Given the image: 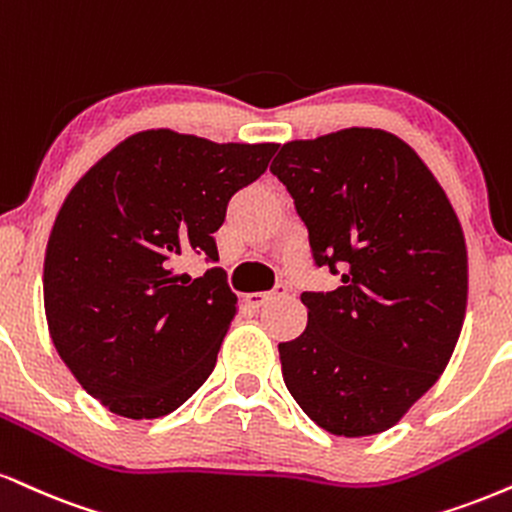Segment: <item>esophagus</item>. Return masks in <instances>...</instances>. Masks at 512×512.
Returning <instances> with one entry per match:
<instances>
[{"label":"esophagus","mask_w":512,"mask_h":512,"mask_svg":"<svg viewBox=\"0 0 512 512\" xmlns=\"http://www.w3.org/2000/svg\"><path fill=\"white\" fill-rule=\"evenodd\" d=\"M281 295H286V286H276L274 291H269V293H260V291L248 293L245 295V303H248L250 307H262V305H267L269 300L281 298Z\"/></svg>","instance_id":"esophagus-1"}]
</instances>
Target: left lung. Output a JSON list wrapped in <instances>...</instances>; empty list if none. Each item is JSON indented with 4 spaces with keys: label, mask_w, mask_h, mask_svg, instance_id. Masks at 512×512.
<instances>
[{
    "label": "left lung",
    "mask_w": 512,
    "mask_h": 512,
    "mask_svg": "<svg viewBox=\"0 0 512 512\" xmlns=\"http://www.w3.org/2000/svg\"><path fill=\"white\" fill-rule=\"evenodd\" d=\"M317 264L343 269L303 293L307 329L279 343L286 389L329 434L391 429L451 360L467 310V245L429 166L398 135L343 128L291 140L272 164Z\"/></svg>",
    "instance_id": "left-lung-1"
}]
</instances>
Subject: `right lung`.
Here are the masks:
<instances>
[{"label":"right lung","instance_id":"right-lung-1","mask_svg":"<svg viewBox=\"0 0 512 512\" xmlns=\"http://www.w3.org/2000/svg\"><path fill=\"white\" fill-rule=\"evenodd\" d=\"M276 143H212L171 128L128 135L66 195L45 250L47 329L76 381L114 415L157 420L205 384L238 298L224 269L176 274Z\"/></svg>","mask_w":512,"mask_h":512}]
</instances>
